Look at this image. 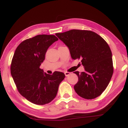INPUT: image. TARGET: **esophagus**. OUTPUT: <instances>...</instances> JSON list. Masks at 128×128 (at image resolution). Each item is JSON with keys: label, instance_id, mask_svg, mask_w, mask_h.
<instances>
[{"label": "esophagus", "instance_id": "obj_1", "mask_svg": "<svg viewBox=\"0 0 128 128\" xmlns=\"http://www.w3.org/2000/svg\"><path fill=\"white\" fill-rule=\"evenodd\" d=\"M64 74H65V76H68L70 74V73L69 72H64Z\"/></svg>", "mask_w": 128, "mask_h": 128}]
</instances>
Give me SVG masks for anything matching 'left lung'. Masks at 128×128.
Returning a JSON list of instances; mask_svg holds the SVG:
<instances>
[{
    "label": "left lung",
    "mask_w": 128,
    "mask_h": 128,
    "mask_svg": "<svg viewBox=\"0 0 128 128\" xmlns=\"http://www.w3.org/2000/svg\"><path fill=\"white\" fill-rule=\"evenodd\" d=\"M56 36L68 48L72 58L81 59L85 71L74 73L78 81L74 89L79 96L92 99L109 84L113 74L112 53L107 42L95 32L72 29Z\"/></svg>",
    "instance_id": "1"
}]
</instances>
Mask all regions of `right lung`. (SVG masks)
<instances>
[{"label": "right lung", "instance_id": "1", "mask_svg": "<svg viewBox=\"0 0 128 128\" xmlns=\"http://www.w3.org/2000/svg\"><path fill=\"white\" fill-rule=\"evenodd\" d=\"M57 40L54 35L34 36L22 42L13 56L11 73L16 87L22 96L36 105H45L54 100L65 78L62 72L49 74L40 68L48 48Z\"/></svg>", "mask_w": 128, "mask_h": 128}]
</instances>
